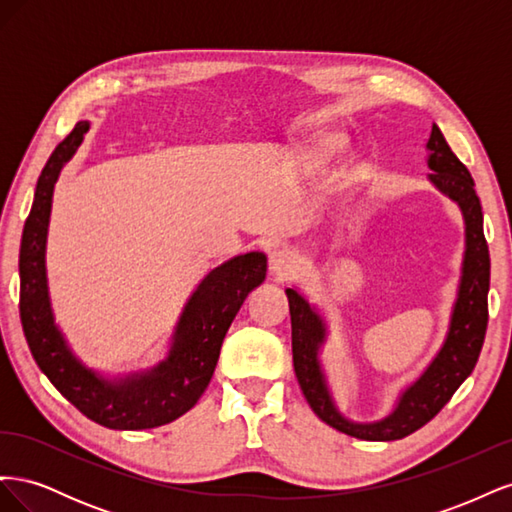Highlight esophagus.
<instances>
[{
  "label": "esophagus",
  "mask_w": 512,
  "mask_h": 512,
  "mask_svg": "<svg viewBox=\"0 0 512 512\" xmlns=\"http://www.w3.org/2000/svg\"><path fill=\"white\" fill-rule=\"evenodd\" d=\"M297 269V256H294L286 247H277V250L269 252V271L284 280L290 273Z\"/></svg>",
  "instance_id": "1"
}]
</instances>
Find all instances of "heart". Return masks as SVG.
I'll return each mask as SVG.
<instances>
[{
	"label": "heart",
	"mask_w": 512,
	"mask_h": 512,
	"mask_svg": "<svg viewBox=\"0 0 512 512\" xmlns=\"http://www.w3.org/2000/svg\"><path fill=\"white\" fill-rule=\"evenodd\" d=\"M344 143H346L344 134L327 132V134H320V136L314 138L312 145H309V151L316 153V156H331V153L342 149Z\"/></svg>",
	"instance_id": "heart-1"
}]
</instances>
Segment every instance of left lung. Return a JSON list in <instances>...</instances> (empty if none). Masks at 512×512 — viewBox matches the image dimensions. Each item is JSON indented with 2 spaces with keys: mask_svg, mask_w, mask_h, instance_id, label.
<instances>
[{
  "mask_svg": "<svg viewBox=\"0 0 512 512\" xmlns=\"http://www.w3.org/2000/svg\"><path fill=\"white\" fill-rule=\"evenodd\" d=\"M427 153L429 183L440 194L451 198L463 215L466 250H463L457 297L444 342L421 376L399 391L389 414L378 421L361 423L352 421L337 408L320 361V352L329 337V324L299 288H286L292 322V363L307 404L324 423L359 440H401L429 423L448 404L461 382L472 374L485 342L491 265L483 232V209L474 192V179L448 147L436 123L431 126Z\"/></svg>",
  "mask_w": 512,
  "mask_h": 512,
  "instance_id": "obj_1",
  "label": "left lung"
}]
</instances>
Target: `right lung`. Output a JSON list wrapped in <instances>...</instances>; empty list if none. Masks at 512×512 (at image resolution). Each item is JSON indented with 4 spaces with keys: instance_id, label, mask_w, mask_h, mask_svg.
Wrapping results in <instances>:
<instances>
[{
    "instance_id": "obj_1",
    "label": "right lung",
    "mask_w": 512,
    "mask_h": 512,
    "mask_svg": "<svg viewBox=\"0 0 512 512\" xmlns=\"http://www.w3.org/2000/svg\"><path fill=\"white\" fill-rule=\"evenodd\" d=\"M87 132L89 121L76 123L51 153L36 185L19 254L23 333L42 374L91 421L121 431L153 429L173 423L205 393L230 322L247 294L265 282L267 256L247 252L211 269L183 305L170 348L158 365L119 376H104L85 365L55 322L46 277V237L55 183Z\"/></svg>"
}]
</instances>
